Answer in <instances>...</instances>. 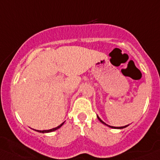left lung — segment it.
Wrapping results in <instances>:
<instances>
[{
    "label": "left lung",
    "instance_id": "left-lung-1",
    "mask_svg": "<svg viewBox=\"0 0 160 160\" xmlns=\"http://www.w3.org/2000/svg\"><path fill=\"white\" fill-rule=\"evenodd\" d=\"M97 118L99 119V121H100V122H101V123H103V124L106 125V126H109V127H111V128H115V129H123V128H125V127H126V126H121V127H115V126H109V125L105 124V122H104L103 121L101 120V119L100 118H99V117H98V116H97Z\"/></svg>",
    "mask_w": 160,
    "mask_h": 160
}]
</instances>
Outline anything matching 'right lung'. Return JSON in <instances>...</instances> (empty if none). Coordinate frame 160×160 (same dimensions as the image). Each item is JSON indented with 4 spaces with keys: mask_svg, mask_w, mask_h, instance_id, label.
I'll return each instance as SVG.
<instances>
[{
    "mask_svg": "<svg viewBox=\"0 0 160 160\" xmlns=\"http://www.w3.org/2000/svg\"><path fill=\"white\" fill-rule=\"evenodd\" d=\"M63 123H64V122H63V123H62V124L59 125V126H57V127H55V128L51 129V130H37V131L40 132V133H49V132L55 131V130H58V129H59V128H60L61 126H63Z\"/></svg>",
    "mask_w": 160,
    "mask_h": 160,
    "instance_id": "add662e5",
    "label": "right lung"
}]
</instances>
